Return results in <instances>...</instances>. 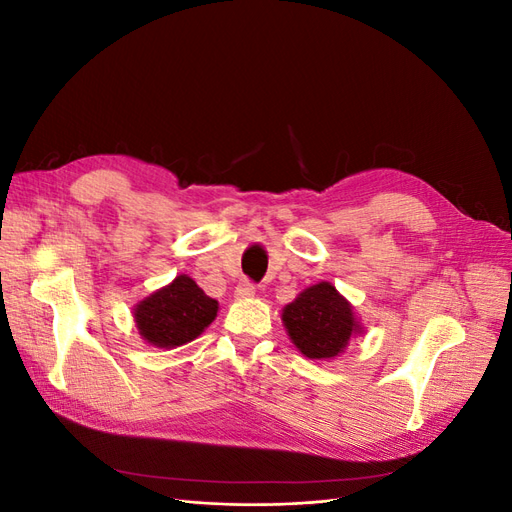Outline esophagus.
Listing matches in <instances>:
<instances>
[{
  "mask_svg": "<svg viewBox=\"0 0 512 512\" xmlns=\"http://www.w3.org/2000/svg\"><path fill=\"white\" fill-rule=\"evenodd\" d=\"M235 294H237L239 299L254 297V294H256V284H254V282H250V280H241V282H239V286H237V290H235Z\"/></svg>",
  "mask_w": 512,
  "mask_h": 512,
  "instance_id": "1",
  "label": "esophagus"
}]
</instances>
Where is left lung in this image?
I'll return each mask as SVG.
<instances>
[{
    "mask_svg": "<svg viewBox=\"0 0 512 512\" xmlns=\"http://www.w3.org/2000/svg\"><path fill=\"white\" fill-rule=\"evenodd\" d=\"M282 320L292 344L307 359L318 361L333 359L344 352L350 335L361 331V324L352 314V305L329 282L303 290L284 307Z\"/></svg>",
    "mask_w": 512,
    "mask_h": 512,
    "instance_id": "obj_1",
    "label": "left lung"
}]
</instances>
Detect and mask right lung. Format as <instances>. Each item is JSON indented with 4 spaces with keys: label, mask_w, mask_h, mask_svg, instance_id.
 Masks as SVG:
<instances>
[{
    "label": "right lung",
    "mask_w": 512,
    "mask_h": 512,
    "mask_svg": "<svg viewBox=\"0 0 512 512\" xmlns=\"http://www.w3.org/2000/svg\"><path fill=\"white\" fill-rule=\"evenodd\" d=\"M218 316V301L196 286L188 275L153 292L134 309V320L151 346L177 348L192 342Z\"/></svg>",
    "instance_id": "add662e5"
}]
</instances>
